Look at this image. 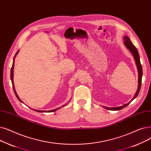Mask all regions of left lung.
Masks as SVG:
<instances>
[{
    "instance_id": "8db88e82",
    "label": "left lung",
    "mask_w": 151,
    "mask_h": 151,
    "mask_svg": "<svg viewBox=\"0 0 151 151\" xmlns=\"http://www.w3.org/2000/svg\"><path fill=\"white\" fill-rule=\"evenodd\" d=\"M124 45L132 52V55L134 57V61L136 62V66H137L138 71V89H137V91H136V92L135 93L134 97L133 98L132 100L131 101H132L134 98L137 97L138 95L139 94L140 89H141L142 76V66H141V63H140L139 55V53H138L137 49H136L135 46L132 44V42H131L130 38H129L128 37L124 36ZM131 101L128 103L127 104H124L123 106H122L116 107H107L104 106V108H105L106 109H107V110H111V111H119V110H120L124 108V107H125L126 106H127L129 104L131 103Z\"/></svg>"
}]
</instances>
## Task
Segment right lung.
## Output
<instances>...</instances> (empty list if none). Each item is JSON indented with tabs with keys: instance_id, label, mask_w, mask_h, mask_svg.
<instances>
[{
	"instance_id": "obj_1",
	"label": "right lung",
	"mask_w": 151,
	"mask_h": 151,
	"mask_svg": "<svg viewBox=\"0 0 151 151\" xmlns=\"http://www.w3.org/2000/svg\"><path fill=\"white\" fill-rule=\"evenodd\" d=\"M18 52H19V50H18V51L17 52V53L15 54V56H14V58H13V65H12V68H11L10 78H11V81H12V86H13V88L14 92H15V95H16L17 98L18 99L19 101L20 102H21V103H23V101H21V100L19 99V98L18 97V95H17V92H16V91H15V86H14V83H13V68H14V62H15V57H16L18 53ZM66 104H64V106H62L61 107H58V108L55 109H53V110H50V111H39V110H35V109H33V110H34V111H37V112H55V111H56V110L59 109L60 108H61V107H63V106H66Z\"/></svg>"
}]
</instances>
